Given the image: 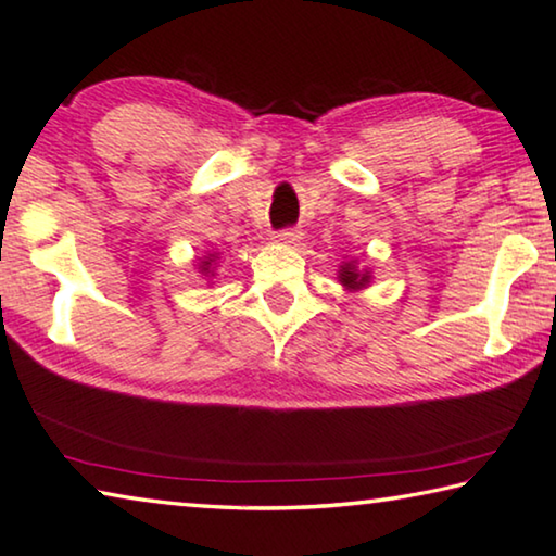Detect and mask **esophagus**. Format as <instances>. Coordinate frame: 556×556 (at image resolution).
<instances>
[{"instance_id":"esophagus-1","label":"esophagus","mask_w":556,"mask_h":556,"mask_svg":"<svg viewBox=\"0 0 556 556\" xmlns=\"http://www.w3.org/2000/svg\"><path fill=\"white\" fill-rule=\"evenodd\" d=\"M301 238V232L294 228H285V230H277L275 232V240L281 244H294Z\"/></svg>"}]
</instances>
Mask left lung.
<instances>
[{
  "mask_svg": "<svg viewBox=\"0 0 556 556\" xmlns=\"http://www.w3.org/2000/svg\"><path fill=\"white\" fill-rule=\"evenodd\" d=\"M341 285L343 287H348V289H361V287H365L368 285V279H370V275L368 271H357L351 262H348V265H343L341 267Z\"/></svg>",
  "mask_w": 556,
  "mask_h": 556,
  "instance_id": "obj_1",
  "label": "left lung"
}]
</instances>
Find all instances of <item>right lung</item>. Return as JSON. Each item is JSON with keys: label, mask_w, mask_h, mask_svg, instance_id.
<instances>
[{"label": "right lung", "mask_w": 556, "mask_h": 556, "mask_svg": "<svg viewBox=\"0 0 556 556\" xmlns=\"http://www.w3.org/2000/svg\"><path fill=\"white\" fill-rule=\"evenodd\" d=\"M201 271H208V267H211V260H205V262H201Z\"/></svg>", "instance_id": "1"}]
</instances>
